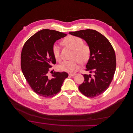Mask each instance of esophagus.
I'll use <instances>...</instances> for the list:
<instances>
[{"label": "esophagus", "mask_w": 133, "mask_h": 133, "mask_svg": "<svg viewBox=\"0 0 133 133\" xmlns=\"http://www.w3.org/2000/svg\"><path fill=\"white\" fill-rule=\"evenodd\" d=\"M69 75L71 76H74V75H76V74H75V73H69Z\"/></svg>", "instance_id": "1"}]
</instances>
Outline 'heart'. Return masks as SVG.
Segmentation results:
<instances>
[{"instance_id": "heart-1", "label": "heart", "mask_w": 133, "mask_h": 133, "mask_svg": "<svg viewBox=\"0 0 133 133\" xmlns=\"http://www.w3.org/2000/svg\"><path fill=\"white\" fill-rule=\"evenodd\" d=\"M83 42L81 38L71 35L63 40L64 44L70 47L74 51L71 56L72 60L64 61L59 65V69L61 71L72 72L79 68V62L84 63L88 61L91 55V48L89 44ZM52 51L55 59L60 62V50L56 43L53 45Z\"/></svg>"}]
</instances>
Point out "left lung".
<instances>
[{"label": "left lung", "mask_w": 133, "mask_h": 133, "mask_svg": "<svg viewBox=\"0 0 133 133\" xmlns=\"http://www.w3.org/2000/svg\"><path fill=\"white\" fill-rule=\"evenodd\" d=\"M69 34L84 39L90 46L85 70L93 75L83 74L84 82L78 89L88 97H96L107 90L113 78L116 66L114 50L108 39L96 30L86 29Z\"/></svg>", "instance_id": "1"}]
</instances>
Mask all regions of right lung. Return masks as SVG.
<instances>
[{
    "label": "right lung",
    "mask_w": 133,
    "mask_h": 133,
    "mask_svg": "<svg viewBox=\"0 0 133 133\" xmlns=\"http://www.w3.org/2000/svg\"><path fill=\"white\" fill-rule=\"evenodd\" d=\"M66 35L54 30H41L26 41L21 54V68L31 89L38 95L52 97L58 93L64 79L65 72L52 73L50 69L56 63L52 48L55 42Z\"/></svg>",
    "instance_id": "obj_1"
}]
</instances>
